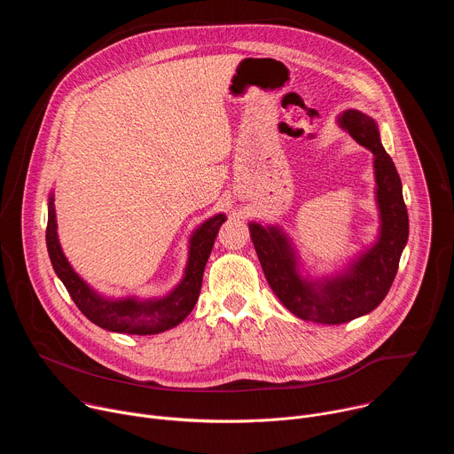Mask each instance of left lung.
Wrapping results in <instances>:
<instances>
[{
	"mask_svg": "<svg viewBox=\"0 0 454 454\" xmlns=\"http://www.w3.org/2000/svg\"><path fill=\"white\" fill-rule=\"evenodd\" d=\"M340 123L350 137L375 156L377 203L380 210L379 242L366 251L343 277L316 287L296 273L294 253L278 228L249 224L251 240L264 275L294 316L338 325L373 310L390 291L403 249L408 242V210L403 198V184L397 168L380 144L377 123L361 111L348 109Z\"/></svg>",
	"mask_w": 454,
	"mask_h": 454,
	"instance_id": "1",
	"label": "left lung"
}]
</instances>
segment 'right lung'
I'll return each instance as SVG.
<instances>
[{
    "instance_id": "add662e5",
    "label": "right lung",
    "mask_w": 454,
    "mask_h": 454,
    "mask_svg": "<svg viewBox=\"0 0 454 454\" xmlns=\"http://www.w3.org/2000/svg\"><path fill=\"white\" fill-rule=\"evenodd\" d=\"M224 215L219 214L207 221L200 230L193 233L190 240V256L188 266L184 271L183 282L165 298L161 300H106L93 293L86 282L79 278V275L68 264L67 256L62 254L57 239V223H55V208L53 198L48 203V224H46V247L51 266L57 277L62 280L64 287L70 293L72 300L79 307V310L93 321L95 325L121 334H158L168 331L181 323L196 305L203 284L205 266L212 253L215 237L219 233L221 224L224 223Z\"/></svg>"
}]
</instances>
